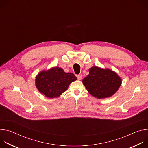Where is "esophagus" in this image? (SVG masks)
I'll use <instances>...</instances> for the list:
<instances>
[{"instance_id":"34e87169","label":"esophagus","mask_w":148,"mask_h":148,"mask_svg":"<svg viewBox=\"0 0 148 148\" xmlns=\"http://www.w3.org/2000/svg\"><path fill=\"white\" fill-rule=\"evenodd\" d=\"M76 76H77V78H78V80H81V79H82V75H81V74L77 75Z\"/></svg>"}]
</instances>
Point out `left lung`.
I'll return each instance as SVG.
<instances>
[{"mask_svg": "<svg viewBox=\"0 0 148 148\" xmlns=\"http://www.w3.org/2000/svg\"><path fill=\"white\" fill-rule=\"evenodd\" d=\"M82 83L88 92L98 99L113 95L121 85L122 79L114 71L108 69L92 67Z\"/></svg>", "mask_w": 148, "mask_h": 148, "instance_id": "left-lung-1", "label": "left lung"}]
</instances>
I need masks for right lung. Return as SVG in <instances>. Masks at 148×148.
I'll list each match as a JSON object with an SVG mask.
<instances>
[{"instance_id":"obj_1","label":"right lung","mask_w":148,"mask_h":148,"mask_svg":"<svg viewBox=\"0 0 148 148\" xmlns=\"http://www.w3.org/2000/svg\"><path fill=\"white\" fill-rule=\"evenodd\" d=\"M77 79L73 73H65L62 69L56 67L40 72L36 77L35 83L40 93L53 98L67 91L71 82Z\"/></svg>"}]
</instances>
